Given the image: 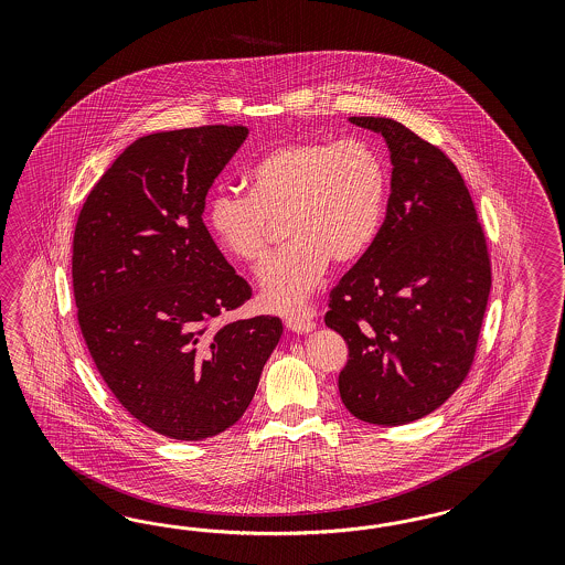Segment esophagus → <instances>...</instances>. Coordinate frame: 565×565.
I'll list each match as a JSON object with an SVG mask.
<instances>
[{
	"instance_id": "34e87169",
	"label": "esophagus",
	"mask_w": 565,
	"mask_h": 565,
	"mask_svg": "<svg viewBox=\"0 0 565 565\" xmlns=\"http://www.w3.org/2000/svg\"><path fill=\"white\" fill-rule=\"evenodd\" d=\"M286 326H288V329H291V331H296V333H308V331L315 329V321L308 319V317L296 315V317H288V319H286Z\"/></svg>"
}]
</instances>
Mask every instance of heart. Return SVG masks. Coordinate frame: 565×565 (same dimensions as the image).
<instances>
[{"instance_id":"obj_1","label":"heart","mask_w":565,"mask_h":565,"mask_svg":"<svg viewBox=\"0 0 565 565\" xmlns=\"http://www.w3.org/2000/svg\"><path fill=\"white\" fill-rule=\"evenodd\" d=\"M248 194L215 190L206 223L223 250L242 263L269 253L275 225L291 239L258 269L265 307H302L329 260L356 263L375 242L387 201V171L362 138H310L279 145L248 170Z\"/></svg>"}]
</instances>
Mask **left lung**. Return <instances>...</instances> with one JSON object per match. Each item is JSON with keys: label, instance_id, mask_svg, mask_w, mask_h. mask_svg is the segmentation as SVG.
I'll use <instances>...</instances> for the list:
<instances>
[{"label": "left lung", "instance_id": "left-lung-1", "mask_svg": "<svg viewBox=\"0 0 565 565\" xmlns=\"http://www.w3.org/2000/svg\"><path fill=\"white\" fill-rule=\"evenodd\" d=\"M392 151V194L373 246L329 291L326 326L348 343L338 385L371 425H406L454 394L477 354L491 257L456 163L390 118H350Z\"/></svg>", "mask_w": 565, "mask_h": 565}]
</instances>
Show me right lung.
<instances>
[{"instance_id": "add662e5", "label": "right lung", "mask_w": 565, "mask_h": 565, "mask_svg": "<svg viewBox=\"0 0 565 565\" xmlns=\"http://www.w3.org/2000/svg\"><path fill=\"white\" fill-rule=\"evenodd\" d=\"M246 126L138 138L86 196L72 242L78 326L99 375L154 433L201 441L232 427L281 338L277 317L225 321L253 290L203 223Z\"/></svg>"}]
</instances>
